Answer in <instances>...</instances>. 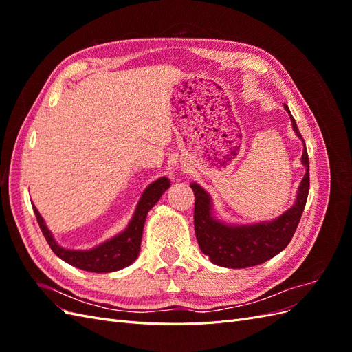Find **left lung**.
<instances>
[{
  "mask_svg": "<svg viewBox=\"0 0 352 352\" xmlns=\"http://www.w3.org/2000/svg\"><path fill=\"white\" fill-rule=\"evenodd\" d=\"M285 110L291 117L292 129L304 145L301 163L305 175L298 186L295 202L283 214L269 221L236 225L217 217L214 204L207 190L197 182L190 184L195 195L194 225L201 251L208 255L211 263L228 269H245L258 265L282 252L291 242L305 207L310 173H308V155L302 136L296 122L285 104Z\"/></svg>",
  "mask_w": 352,
  "mask_h": 352,
  "instance_id": "1",
  "label": "left lung"
}]
</instances>
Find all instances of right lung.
<instances>
[{"mask_svg": "<svg viewBox=\"0 0 352 352\" xmlns=\"http://www.w3.org/2000/svg\"><path fill=\"white\" fill-rule=\"evenodd\" d=\"M168 188L170 179L166 176L158 177L153 184L148 185L140 201H138L133 216L131 221L127 223V226L120 233H117L116 236L104 241L91 250H69L61 247L54 236H52L51 230L48 229L44 217L39 214L38 208L35 206L32 207H34L42 233H44L48 245L57 257L69 263L73 267H78L85 272L111 273L127 267V265H131L138 258L148 211L157 204L158 199L162 198Z\"/></svg>", "mask_w": 352, "mask_h": 352, "instance_id": "add662e5", "label": "right lung"}]
</instances>
